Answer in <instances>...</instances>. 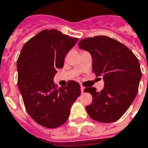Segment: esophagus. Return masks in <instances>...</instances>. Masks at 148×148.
<instances>
[{
  "mask_svg": "<svg viewBox=\"0 0 148 148\" xmlns=\"http://www.w3.org/2000/svg\"><path fill=\"white\" fill-rule=\"evenodd\" d=\"M81 93H84V88L83 86H81Z\"/></svg>",
  "mask_w": 148,
  "mask_h": 148,
  "instance_id": "1",
  "label": "esophagus"
}]
</instances>
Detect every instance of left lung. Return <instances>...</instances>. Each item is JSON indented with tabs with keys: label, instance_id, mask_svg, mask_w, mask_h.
<instances>
[{
	"label": "left lung",
	"instance_id": "obj_1",
	"mask_svg": "<svg viewBox=\"0 0 148 148\" xmlns=\"http://www.w3.org/2000/svg\"><path fill=\"white\" fill-rule=\"evenodd\" d=\"M78 45L80 49L90 53L93 71L96 76H103L104 81L101 92L93 87L84 89L93 97L86 110L97 121H116L126 112L138 94L142 76L139 60L128 47L107 36L84 38Z\"/></svg>",
	"mask_w": 148,
	"mask_h": 148
}]
</instances>
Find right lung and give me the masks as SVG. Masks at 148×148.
<instances>
[{"instance_id": "obj_1", "label": "right lung", "mask_w": 148, "mask_h": 148, "mask_svg": "<svg viewBox=\"0 0 148 148\" xmlns=\"http://www.w3.org/2000/svg\"><path fill=\"white\" fill-rule=\"evenodd\" d=\"M77 40L55 29L44 30L24 44L17 59V85L25 108L34 121L47 128L67 121L81 95L76 81L60 88L53 82L57 69L64 67L65 56Z\"/></svg>"}]
</instances>
